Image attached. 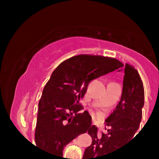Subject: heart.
I'll list each match as a JSON object with an SVG mask.
<instances>
[{"instance_id": "1", "label": "heart", "mask_w": 159, "mask_h": 159, "mask_svg": "<svg viewBox=\"0 0 159 159\" xmlns=\"http://www.w3.org/2000/svg\"><path fill=\"white\" fill-rule=\"evenodd\" d=\"M98 115H99V114H98Z\"/></svg>"}]
</instances>
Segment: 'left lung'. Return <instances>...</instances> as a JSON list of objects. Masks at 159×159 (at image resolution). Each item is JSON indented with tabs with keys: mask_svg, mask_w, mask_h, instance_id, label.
<instances>
[{
	"mask_svg": "<svg viewBox=\"0 0 159 159\" xmlns=\"http://www.w3.org/2000/svg\"><path fill=\"white\" fill-rule=\"evenodd\" d=\"M143 106L144 88L141 77L133 66L126 64L121 99L105 121L109 129L107 133L99 134L95 125L90 127L88 134L92 143L85 149L83 159H105L132 139L139 127Z\"/></svg>",
	"mask_w": 159,
	"mask_h": 159,
	"instance_id": "8db88e82",
	"label": "left lung"
}]
</instances>
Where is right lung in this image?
<instances>
[{"label":"right lung","instance_id":"1","mask_svg":"<svg viewBox=\"0 0 159 159\" xmlns=\"http://www.w3.org/2000/svg\"><path fill=\"white\" fill-rule=\"evenodd\" d=\"M123 64L115 58L79 55L67 59L54 70L44 86L38 104L35 142L58 158L67 144L92 125L88 111L80 103L92 80L114 71Z\"/></svg>","mask_w":159,"mask_h":159}]
</instances>
